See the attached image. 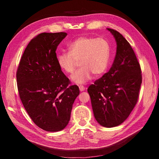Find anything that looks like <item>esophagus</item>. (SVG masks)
I'll use <instances>...</instances> for the list:
<instances>
[{"mask_svg": "<svg viewBox=\"0 0 159 159\" xmlns=\"http://www.w3.org/2000/svg\"><path fill=\"white\" fill-rule=\"evenodd\" d=\"M79 89L80 90V91H84L85 89V88L84 87L83 85H80L79 86Z\"/></svg>", "mask_w": 159, "mask_h": 159, "instance_id": "esophagus-1", "label": "esophagus"}]
</instances>
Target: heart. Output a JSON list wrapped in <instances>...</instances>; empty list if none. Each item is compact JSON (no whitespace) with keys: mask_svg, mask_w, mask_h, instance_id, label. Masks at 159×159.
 I'll return each mask as SVG.
<instances>
[{"mask_svg":"<svg viewBox=\"0 0 159 159\" xmlns=\"http://www.w3.org/2000/svg\"><path fill=\"white\" fill-rule=\"evenodd\" d=\"M69 52L57 56L60 68L72 73L80 61L81 68L70 76L72 82L84 84L95 76H99L107 70L111 55L109 42L102 38L81 36L68 45Z\"/></svg>","mask_w":159,"mask_h":159,"instance_id":"1","label":"heart"}]
</instances>
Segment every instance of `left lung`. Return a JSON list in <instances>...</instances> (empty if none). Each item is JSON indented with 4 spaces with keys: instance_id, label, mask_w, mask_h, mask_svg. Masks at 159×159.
Returning a JSON list of instances; mask_svg holds the SVG:
<instances>
[{
    "instance_id": "8db88e82",
    "label": "left lung",
    "mask_w": 159,
    "mask_h": 159,
    "mask_svg": "<svg viewBox=\"0 0 159 159\" xmlns=\"http://www.w3.org/2000/svg\"><path fill=\"white\" fill-rule=\"evenodd\" d=\"M113 36L117 50L109 70L88 89L94 117L103 127L119 125L135 106L142 83L141 67L129 43L117 31Z\"/></svg>"
}]
</instances>
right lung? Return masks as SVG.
Wrapping results in <instances>:
<instances>
[{
	"label": "right lung",
	"instance_id": "add662e5",
	"mask_svg": "<svg viewBox=\"0 0 159 159\" xmlns=\"http://www.w3.org/2000/svg\"><path fill=\"white\" fill-rule=\"evenodd\" d=\"M66 32L38 34L24 52L16 73L19 95L26 112L38 127L50 132L64 129L69 123L78 86L57 62L56 49Z\"/></svg>",
	"mask_w": 159,
	"mask_h": 159
}]
</instances>
